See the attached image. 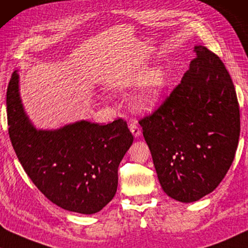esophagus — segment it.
<instances>
[{
  "instance_id": "obj_1",
  "label": "esophagus",
  "mask_w": 248,
  "mask_h": 248,
  "mask_svg": "<svg viewBox=\"0 0 248 248\" xmlns=\"http://www.w3.org/2000/svg\"><path fill=\"white\" fill-rule=\"evenodd\" d=\"M129 129H130V131L132 132V135H134L135 137H139V136H140V134H141V130H140V128H139L137 121H134V123H131L130 125H129Z\"/></svg>"
}]
</instances>
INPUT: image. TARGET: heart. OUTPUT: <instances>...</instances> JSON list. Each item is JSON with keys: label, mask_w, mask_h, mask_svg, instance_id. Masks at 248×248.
Wrapping results in <instances>:
<instances>
[{"label": "heart", "mask_w": 248, "mask_h": 248, "mask_svg": "<svg viewBox=\"0 0 248 248\" xmlns=\"http://www.w3.org/2000/svg\"><path fill=\"white\" fill-rule=\"evenodd\" d=\"M147 66H129L118 73L111 79L110 86L117 91H123L138 84L137 90L131 95V104L141 111L152 110L157 106L167 86V73L162 66L149 69Z\"/></svg>", "instance_id": "obj_1"}]
</instances>
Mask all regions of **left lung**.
Wrapping results in <instances>:
<instances>
[{
    "label": "left lung",
    "instance_id": "obj_1",
    "mask_svg": "<svg viewBox=\"0 0 248 248\" xmlns=\"http://www.w3.org/2000/svg\"><path fill=\"white\" fill-rule=\"evenodd\" d=\"M181 83L139 121L160 186L180 202H194L219 186L235 157L240 132L235 86L224 62L204 46Z\"/></svg>",
    "mask_w": 248,
    "mask_h": 248
}]
</instances>
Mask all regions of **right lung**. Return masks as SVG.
<instances>
[{
    "label": "right lung",
    "instance_id": "obj_1",
    "mask_svg": "<svg viewBox=\"0 0 248 248\" xmlns=\"http://www.w3.org/2000/svg\"><path fill=\"white\" fill-rule=\"evenodd\" d=\"M10 140L23 170L48 200L65 210L92 215L112 200L118 167L134 141L124 120H81L55 130L37 129L24 112L19 74L6 91Z\"/></svg>",
    "mask_w": 248,
    "mask_h": 248
}]
</instances>
